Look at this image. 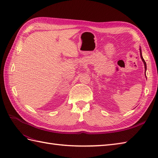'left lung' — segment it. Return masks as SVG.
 <instances>
[{"label":"left lung","instance_id":"8db88e82","mask_svg":"<svg viewBox=\"0 0 158 158\" xmlns=\"http://www.w3.org/2000/svg\"><path fill=\"white\" fill-rule=\"evenodd\" d=\"M140 57H141V59L143 60V62H144V64H145V72H146V70H147V64H146V62L145 60H144L143 56H142V53H141V49H140Z\"/></svg>","mask_w":158,"mask_h":158}]
</instances>
